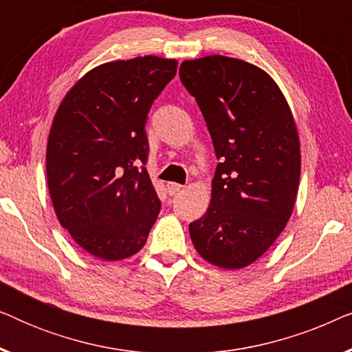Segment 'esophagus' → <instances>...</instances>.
I'll return each mask as SVG.
<instances>
[{
  "label": "esophagus",
  "instance_id": "34e87169",
  "mask_svg": "<svg viewBox=\"0 0 352 352\" xmlns=\"http://www.w3.org/2000/svg\"><path fill=\"white\" fill-rule=\"evenodd\" d=\"M166 187H168V192H170V195H175V194H177V192H179L184 186L177 184V182H168Z\"/></svg>",
  "mask_w": 352,
  "mask_h": 352
}]
</instances>
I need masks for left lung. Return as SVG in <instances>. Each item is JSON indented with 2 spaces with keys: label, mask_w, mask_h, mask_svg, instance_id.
<instances>
[{
  "label": "left lung",
  "mask_w": 352,
  "mask_h": 352,
  "mask_svg": "<svg viewBox=\"0 0 352 352\" xmlns=\"http://www.w3.org/2000/svg\"><path fill=\"white\" fill-rule=\"evenodd\" d=\"M184 88L211 134V204L189 224L201 258L224 269L261 256L290 219L300 184V139L282 91L266 72L224 56L186 60Z\"/></svg>",
  "instance_id": "1"
}]
</instances>
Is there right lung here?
I'll return each mask as SVG.
<instances>
[{
  "label": "right lung",
  "instance_id": "1",
  "mask_svg": "<svg viewBox=\"0 0 352 352\" xmlns=\"http://www.w3.org/2000/svg\"><path fill=\"white\" fill-rule=\"evenodd\" d=\"M176 70V60L157 56L109 62L88 72L57 110L47 187L62 228L96 258L133 256L160 213L146 168V123Z\"/></svg>",
  "mask_w": 352,
  "mask_h": 352
}]
</instances>
